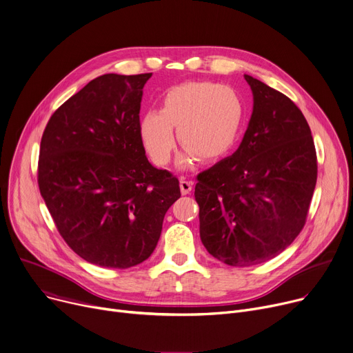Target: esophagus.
I'll return each mask as SVG.
<instances>
[{
	"instance_id": "obj_1",
	"label": "esophagus",
	"mask_w": 353,
	"mask_h": 353,
	"mask_svg": "<svg viewBox=\"0 0 353 353\" xmlns=\"http://www.w3.org/2000/svg\"><path fill=\"white\" fill-rule=\"evenodd\" d=\"M179 186H181V192H182V195H188L189 192L192 191V186H194V183H192L191 181H186V179L181 178V181H179Z\"/></svg>"
}]
</instances>
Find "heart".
Listing matches in <instances>:
<instances>
[{
    "mask_svg": "<svg viewBox=\"0 0 353 353\" xmlns=\"http://www.w3.org/2000/svg\"><path fill=\"white\" fill-rule=\"evenodd\" d=\"M243 124V101L236 90L212 82H191L171 89L161 112L151 110L141 120L145 151L157 165H167L175 139L185 148L179 165L188 167L195 157L210 161L223 155L236 141Z\"/></svg>",
    "mask_w": 353,
    "mask_h": 353,
    "instance_id": "obj_1",
    "label": "heart"
}]
</instances>
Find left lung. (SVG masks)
Masks as SVG:
<instances>
[{
	"label": "left lung",
	"instance_id": "obj_1",
	"mask_svg": "<svg viewBox=\"0 0 353 353\" xmlns=\"http://www.w3.org/2000/svg\"><path fill=\"white\" fill-rule=\"evenodd\" d=\"M245 79L253 92L245 137L195 186L203 246L234 267L264 263L291 245L305 225L318 172L300 108L260 80Z\"/></svg>",
	"mask_w": 353,
	"mask_h": 353
}]
</instances>
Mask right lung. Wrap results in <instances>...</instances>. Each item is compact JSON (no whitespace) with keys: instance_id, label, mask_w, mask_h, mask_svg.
I'll return each mask as SVG.
<instances>
[{"instance_id":"add662e5","label":"right lung","mask_w":353,"mask_h":353,"mask_svg":"<svg viewBox=\"0 0 353 353\" xmlns=\"http://www.w3.org/2000/svg\"><path fill=\"white\" fill-rule=\"evenodd\" d=\"M152 73H107L89 82L49 119L39 150L38 185L68 246L83 260L128 268L159 240L179 181L157 170L140 132L143 88Z\"/></svg>"}]
</instances>
